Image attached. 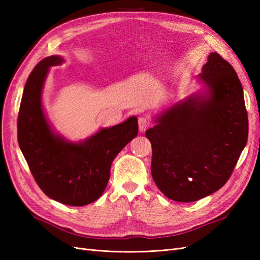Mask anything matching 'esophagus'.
<instances>
[{"label":"esophagus","mask_w":260,"mask_h":260,"mask_svg":"<svg viewBox=\"0 0 260 260\" xmlns=\"http://www.w3.org/2000/svg\"><path fill=\"white\" fill-rule=\"evenodd\" d=\"M151 124V121H149L148 118L146 116H142L139 118V130L141 132H144Z\"/></svg>","instance_id":"1"}]
</instances>
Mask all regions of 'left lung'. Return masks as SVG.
<instances>
[{"label": "left lung", "mask_w": 260, "mask_h": 260, "mask_svg": "<svg viewBox=\"0 0 260 260\" xmlns=\"http://www.w3.org/2000/svg\"><path fill=\"white\" fill-rule=\"evenodd\" d=\"M196 81L202 88L157 115L145 132L154 182L165 196L182 203L222 187L248 137L243 88L229 62L210 53Z\"/></svg>", "instance_id": "obj_1"}]
</instances>
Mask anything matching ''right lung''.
Listing matches in <instances>:
<instances>
[{
  "label": "right lung",
  "instance_id": "add662e5",
  "mask_svg": "<svg viewBox=\"0 0 260 260\" xmlns=\"http://www.w3.org/2000/svg\"><path fill=\"white\" fill-rule=\"evenodd\" d=\"M64 60L52 55L29 75L19 108L17 137L31 174L44 194L65 205L84 206L105 191L115 157L138 136V118L131 116L78 142L54 131L44 112L42 91L50 68Z\"/></svg>",
  "mask_w": 260,
  "mask_h": 260
}]
</instances>
